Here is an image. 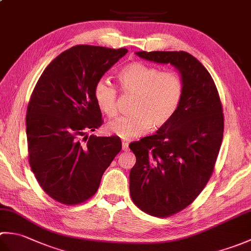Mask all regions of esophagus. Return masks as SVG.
Instances as JSON below:
<instances>
[{"label": "esophagus", "mask_w": 251, "mask_h": 251, "mask_svg": "<svg viewBox=\"0 0 251 251\" xmlns=\"http://www.w3.org/2000/svg\"><path fill=\"white\" fill-rule=\"evenodd\" d=\"M128 145H129V143H128V141H123L122 142V148H123V150H124V151H127V149H128Z\"/></svg>", "instance_id": "1"}]
</instances>
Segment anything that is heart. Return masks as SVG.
<instances>
[{
    "label": "heart",
    "mask_w": 251,
    "mask_h": 251,
    "mask_svg": "<svg viewBox=\"0 0 251 251\" xmlns=\"http://www.w3.org/2000/svg\"><path fill=\"white\" fill-rule=\"evenodd\" d=\"M123 93L135 95L131 114L117 117L108 124V130L122 139L140 136L151 127L161 128L174 116L183 94V82L179 74L162 72L155 67L134 62L117 74ZM100 111L112 117L117 112V90L105 79H100L94 89Z\"/></svg>",
    "instance_id": "1"
}]
</instances>
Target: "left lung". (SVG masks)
Wrapping results in <instances>:
<instances>
[{
	"label": "left lung",
	"instance_id": "8db88e82",
	"mask_svg": "<svg viewBox=\"0 0 251 251\" xmlns=\"http://www.w3.org/2000/svg\"><path fill=\"white\" fill-rule=\"evenodd\" d=\"M179 71L183 94L174 116L155 135L131 142L136 164L129 175L132 201L142 211L169 217L200 195L214 172L220 151L222 104L207 69L186 51H137Z\"/></svg>",
	"mask_w": 251,
	"mask_h": 251
}]
</instances>
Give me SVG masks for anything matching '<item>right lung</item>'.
Listing matches in <instances>:
<instances>
[{"instance_id":"obj_1","label":"right lung","mask_w":251,"mask_h":251,"mask_svg":"<svg viewBox=\"0 0 251 251\" xmlns=\"http://www.w3.org/2000/svg\"><path fill=\"white\" fill-rule=\"evenodd\" d=\"M126 52L73 46L46 67L31 95L25 117L29 164L45 193L61 204L90 199L121 151L117 136H83L102 125L96 84Z\"/></svg>"}]
</instances>
